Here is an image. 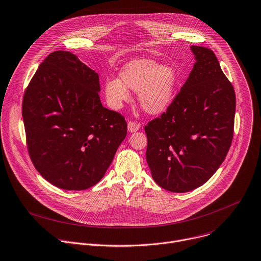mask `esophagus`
I'll list each match as a JSON object with an SVG mask.
<instances>
[{
  "mask_svg": "<svg viewBox=\"0 0 261 261\" xmlns=\"http://www.w3.org/2000/svg\"><path fill=\"white\" fill-rule=\"evenodd\" d=\"M139 128H140V125L138 123L133 122V121L128 122V131L129 132H131V133L132 132H136V131L139 130Z\"/></svg>",
  "mask_w": 261,
  "mask_h": 261,
  "instance_id": "obj_1",
  "label": "esophagus"
}]
</instances>
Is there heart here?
<instances>
[{
	"label": "heart",
	"instance_id": "1",
	"mask_svg": "<svg viewBox=\"0 0 261 261\" xmlns=\"http://www.w3.org/2000/svg\"><path fill=\"white\" fill-rule=\"evenodd\" d=\"M177 70L171 65L162 66L152 60H135L128 63L121 72L120 80L106 83V95L116 109L128 101L127 88L139 93V102L148 114L158 115L170 106L177 83Z\"/></svg>",
	"mask_w": 261,
	"mask_h": 261
}]
</instances>
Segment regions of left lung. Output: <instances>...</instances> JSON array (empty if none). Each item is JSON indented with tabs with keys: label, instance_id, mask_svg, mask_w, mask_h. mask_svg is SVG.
Listing matches in <instances>:
<instances>
[{
	"label": "left lung",
	"instance_id": "1",
	"mask_svg": "<svg viewBox=\"0 0 261 261\" xmlns=\"http://www.w3.org/2000/svg\"><path fill=\"white\" fill-rule=\"evenodd\" d=\"M196 63L167 111L144 127L153 180L173 193L203 186L224 161L233 136L236 94L214 52L191 47Z\"/></svg>",
	"mask_w": 261,
	"mask_h": 261
}]
</instances>
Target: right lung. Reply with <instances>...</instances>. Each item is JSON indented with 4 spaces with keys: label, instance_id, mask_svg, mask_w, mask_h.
<instances>
[{
    "label": "right lung",
    "instance_id": "1",
    "mask_svg": "<svg viewBox=\"0 0 261 261\" xmlns=\"http://www.w3.org/2000/svg\"><path fill=\"white\" fill-rule=\"evenodd\" d=\"M98 73L72 53L55 51L40 64L23 95L31 160L40 174L67 191L101 180L127 135L125 118L102 107Z\"/></svg>",
    "mask_w": 261,
    "mask_h": 261
}]
</instances>
